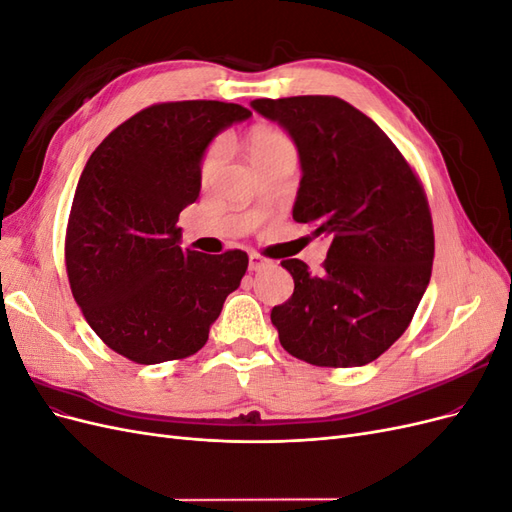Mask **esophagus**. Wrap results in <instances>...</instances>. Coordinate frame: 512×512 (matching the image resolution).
Instances as JSON below:
<instances>
[{
  "label": "esophagus",
  "instance_id": "1",
  "mask_svg": "<svg viewBox=\"0 0 512 512\" xmlns=\"http://www.w3.org/2000/svg\"><path fill=\"white\" fill-rule=\"evenodd\" d=\"M271 265H273V262L267 260L265 256L250 254V271H262V269H269Z\"/></svg>",
  "mask_w": 512,
  "mask_h": 512
}]
</instances>
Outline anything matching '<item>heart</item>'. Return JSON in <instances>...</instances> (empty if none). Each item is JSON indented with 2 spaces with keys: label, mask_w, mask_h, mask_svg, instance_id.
Wrapping results in <instances>:
<instances>
[{
  "label": "heart",
  "mask_w": 512,
  "mask_h": 512,
  "mask_svg": "<svg viewBox=\"0 0 512 512\" xmlns=\"http://www.w3.org/2000/svg\"><path fill=\"white\" fill-rule=\"evenodd\" d=\"M245 149L247 156H250L252 164H260L265 160H271L275 156H294V145L290 138L273 128H254L245 138ZM224 145L218 141L213 143L203 156V162H200V179L205 183L218 173V168L224 160Z\"/></svg>",
  "instance_id": "1"
}]
</instances>
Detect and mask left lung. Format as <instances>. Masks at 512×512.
I'll list each match as a JSON object with an SVG mask.
<instances>
[{
    "instance_id": "left-lung-1",
    "label": "left lung",
    "mask_w": 512,
    "mask_h": 512,
    "mask_svg": "<svg viewBox=\"0 0 512 512\" xmlns=\"http://www.w3.org/2000/svg\"><path fill=\"white\" fill-rule=\"evenodd\" d=\"M252 108L297 145L292 218L331 247L318 275L282 260L292 297L271 309L280 344L318 367H361L404 335L427 290L433 224L427 196L393 141L335 96L260 98Z\"/></svg>"
}]
</instances>
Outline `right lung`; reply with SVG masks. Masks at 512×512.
I'll use <instances>...</instances> for the list:
<instances>
[{
  "instance_id": "add662e5",
  "label": "right lung",
  "mask_w": 512,
  "mask_h": 512,
  "mask_svg": "<svg viewBox=\"0 0 512 512\" xmlns=\"http://www.w3.org/2000/svg\"><path fill=\"white\" fill-rule=\"evenodd\" d=\"M252 111L218 100L143 108L91 153L66 230L76 305L102 342L141 365L185 359L237 290L247 254L183 250L179 213L200 192V162Z\"/></svg>"
}]
</instances>
